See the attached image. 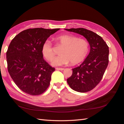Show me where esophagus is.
<instances>
[{"label":"esophagus","instance_id":"esophagus-1","mask_svg":"<svg viewBox=\"0 0 124 124\" xmlns=\"http://www.w3.org/2000/svg\"><path fill=\"white\" fill-rule=\"evenodd\" d=\"M56 69L57 70H61L62 71V70H63L65 69L64 68H56Z\"/></svg>","mask_w":124,"mask_h":124}]
</instances>
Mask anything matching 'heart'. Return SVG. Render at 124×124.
Masks as SVG:
<instances>
[{"instance_id":"1","label":"heart","mask_w":124,"mask_h":124,"mask_svg":"<svg viewBox=\"0 0 124 124\" xmlns=\"http://www.w3.org/2000/svg\"><path fill=\"white\" fill-rule=\"evenodd\" d=\"M56 40L63 46L60 51L61 55L54 57L52 61L54 66H61L68 64L73 65L83 62L89 52L87 41L71 35H65L56 37ZM41 53L47 61H50L54 55L53 46L49 40H46L41 46Z\"/></svg>"}]
</instances>
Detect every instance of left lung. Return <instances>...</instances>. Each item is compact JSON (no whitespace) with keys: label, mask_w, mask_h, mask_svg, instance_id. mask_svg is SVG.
Here are the masks:
<instances>
[{"label":"left lung","mask_w":124,"mask_h":124,"mask_svg":"<svg viewBox=\"0 0 124 124\" xmlns=\"http://www.w3.org/2000/svg\"><path fill=\"white\" fill-rule=\"evenodd\" d=\"M83 36L88 42L91 50L85 61L72 69V74L67 83L72 89L85 93L94 88L103 76L108 63L109 50L102 37L83 28L65 29Z\"/></svg>","instance_id":"obj_1"}]
</instances>
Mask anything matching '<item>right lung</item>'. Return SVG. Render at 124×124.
Instances as JSON below:
<instances>
[{
    "instance_id": "right-lung-1",
    "label": "right lung",
    "mask_w": 124,
    "mask_h": 124,
    "mask_svg": "<svg viewBox=\"0 0 124 124\" xmlns=\"http://www.w3.org/2000/svg\"><path fill=\"white\" fill-rule=\"evenodd\" d=\"M59 28H30L22 31L11 41L7 51L8 70L14 82L27 94H42L50 84L55 71L43 59L44 41Z\"/></svg>"
}]
</instances>
